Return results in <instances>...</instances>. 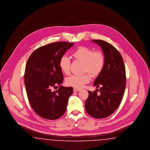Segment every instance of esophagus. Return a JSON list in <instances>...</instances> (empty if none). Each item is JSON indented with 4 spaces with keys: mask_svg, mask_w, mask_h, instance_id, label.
<instances>
[{
    "mask_svg": "<svg viewBox=\"0 0 150 150\" xmlns=\"http://www.w3.org/2000/svg\"><path fill=\"white\" fill-rule=\"evenodd\" d=\"M80 89H77V88H74V92H79V91H80Z\"/></svg>",
    "mask_w": 150,
    "mask_h": 150,
    "instance_id": "1",
    "label": "esophagus"
}]
</instances>
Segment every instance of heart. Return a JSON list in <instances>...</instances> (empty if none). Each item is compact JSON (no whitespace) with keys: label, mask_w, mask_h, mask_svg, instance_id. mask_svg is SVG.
Segmentation results:
<instances>
[{"label":"heart","mask_w":150,"mask_h":150,"mask_svg":"<svg viewBox=\"0 0 150 150\" xmlns=\"http://www.w3.org/2000/svg\"><path fill=\"white\" fill-rule=\"evenodd\" d=\"M73 57L84 63L83 72H88L92 77L97 76L103 69L105 65V57L103 54L99 50H94L87 47H80L75 50L72 54ZM71 61L66 56H62L59 60V67L61 70L66 75L70 74ZM90 76L89 74L72 75L66 79V83L67 86L79 89L85 84L89 83Z\"/></svg>","instance_id":"b5f03b06"}]
</instances>
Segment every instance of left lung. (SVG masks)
Instances as JSON below:
<instances>
[{"instance_id": "left-lung-1", "label": "left lung", "mask_w": 150, "mask_h": 150, "mask_svg": "<svg viewBox=\"0 0 150 150\" xmlns=\"http://www.w3.org/2000/svg\"><path fill=\"white\" fill-rule=\"evenodd\" d=\"M92 41L102 50L105 62L93 84L100 94L88 91L85 107L90 116L102 119L112 114L121 103L126 86L125 69L122 57L113 45L101 40Z\"/></svg>"}]
</instances>
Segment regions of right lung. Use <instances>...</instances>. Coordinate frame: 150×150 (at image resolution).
Instances as JSON below:
<instances>
[{
  "label": "right lung",
  "instance_id": "add662e5",
  "mask_svg": "<svg viewBox=\"0 0 150 150\" xmlns=\"http://www.w3.org/2000/svg\"><path fill=\"white\" fill-rule=\"evenodd\" d=\"M74 43H50L34 50L28 60L24 82L29 103L38 115L56 120L64 114L72 87L60 86L64 80L59 60ZM59 88L52 91L51 88Z\"/></svg>",
  "mask_w": 150,
  "mask_h": 150
}]
</instances>
